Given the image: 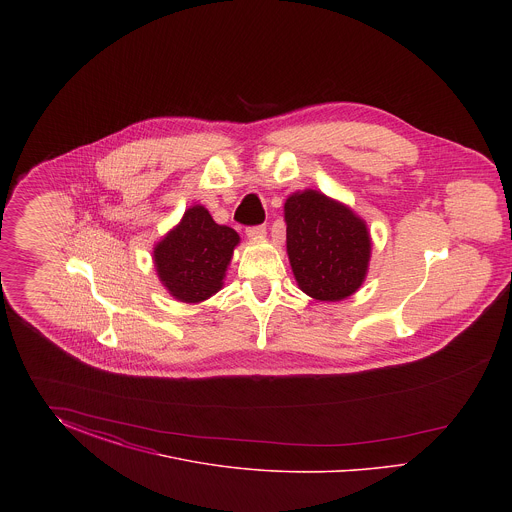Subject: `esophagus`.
<instances>
[{
    "mask_svg": "<svg viewBox=\"0 0 512 512\" xmlns=\"http://www.w3.org/2000/svg\"><path fill=\"white\" fill-rule=\"evenodd\" d=\"M245 234H247L249 238H253V240H257V238H263V236L267 234V226H265V224L247 226V228H245Z\"/></svg>",
    "mask_w": 512,
    "mask_h": 512,
    "instance_id": "obj_1",
    "label": "esophagus"
}]
</instances>
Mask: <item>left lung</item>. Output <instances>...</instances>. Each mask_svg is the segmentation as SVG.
I'll list each match as a JSON object with an SVG mask.
<instances>
[{
  "instance_id": "1",
  "label": "left lung",
  "mask_w": 512,
  "mask_h": 512,
  "mask_svg": "<svg viewBox=\"0 0 512 512\" xmlns=\"http://www.w3.org/2000/svg\"><path fill=\"white\" fill-rule=\"evenodd\" d=\"M286 242L295 280L307 295L340 301L357 292L370 259L366 224L315 190L288 197Z\"/></svg>"
}]
</instances>
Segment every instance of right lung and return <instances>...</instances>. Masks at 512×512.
I'll return each mask as SVG.
<instances>
[{
  "instance_id": "obj_1",
  "label": "right lung",
  "mask_w": 512,
  "mask_h": 512,
  "mask_svg": "<svg viewBox=\"0 0 512 512\" xmlns=\"http://www.w3.org/2000/svg\"><path fill=\"white\" fill-rule=\"evenodd\" d=\"M238 242L236 230L217 224L205 207L195 205L155 247L157 274L178 301H203L222 288Z\"/></svg>"
}]
</instances>
